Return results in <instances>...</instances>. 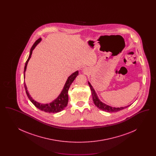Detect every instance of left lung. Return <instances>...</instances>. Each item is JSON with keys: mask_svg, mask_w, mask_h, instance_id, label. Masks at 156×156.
I'll return each mask as SVG.
<instances>
[{"mask_svg": "<svg viewBox=\"0 0 156 156\" xmlns=\"http://www.w3.org/2000/svg\"><path fill=\"white\" fill-rule=\"evenodd\" d=\"M88 84H89V87L90 88V90L92 92V96L94 103L99 109L102 110L104 111L108 112H118L119 111L122 110V109H125V108L129 107L130 106V105H128V106H125V107L115 108V107H112V106H110L108 105L104 104L99 99L95 90H94V88L92 87V86L91 85V84L89 82H88Z\"/></svg>", "mask_w": 156, "mask_h": 156, "instance_id": "1", "label": "left lung"}]
</instances>
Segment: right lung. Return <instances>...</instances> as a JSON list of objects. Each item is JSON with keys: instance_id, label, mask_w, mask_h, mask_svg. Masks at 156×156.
I'll return each mask as SVG.
<instances>
[{"instance_id": "right-lung-1", "label": "right lung", "mask_w": 156, "mask_h": 156, "mask_svg": "<svg viewBox=\"0 0 156 156\" xmlns=\"http://www.w3.org/2000/svg\"><path fill=\"white\" fill-rule=\"evenodd\" d=\"M41 38H40L37 40L36 41V42L34 43V44L33 45V46L31 47V49H30L29 57L27 60L26 61V64H25V67H24V79L25 78V73H26V71L27 66V64H28V62H29V59H30V58L31 57L33 50L35 48L36 45L41 41ZM78 75V71H76L74 73H73L70 76H69V77L67 79V81L64 85L63 89L61 91V94H59V96L57 97L55 100H54L52 102H51L50 104H41L35 101L30 96V94H29V93L27 90V86L25 83V82H24V88L26 90V94L29 98V99H30V101L33 103V104L36 108H37L39 109H40L41 111H44L45 112H48V113H57V112L62 111L67 106V104H68V91L70 85H71V83H73V82L74 81L75 78Z\"/></svg>"}]
</instances>
